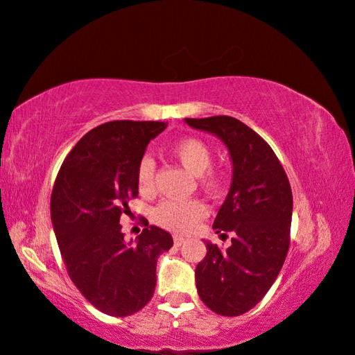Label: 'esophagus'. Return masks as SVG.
Wrapping results in <instances>:
<instances>
[{"label": "esophagus", "mask_w": 355, "mask_h": 355, "mask_svg": "<svg viewBox=\"0 0 355 355\" xmlns=\"http://www.w3.org/2000/svg\"><path fill=\"white\" fill-rule=\"evenodd\" d=\"M184 243V238L183 236H178V235H173V244H175V248H180Z\"/></svg>", "instance_id": "1"}]
</instances>
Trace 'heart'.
I'll use <instances>...</instances> for the list:
<instances>
[{
	"mask_svg": "<svg viewBox=\"0 0 355 355\" xmlns=\"http://www.w3.org/2000/svg\"><path fill=\"white\" fill-rule=\"evenodd\" d=\"M171 153L186 171L197 175V182L203 189L216 194L225 182V173L220 167L211 166L213 152L208 144L199 137H182L171 146ZM136 184L141 196L155 194V163L152 158L141 159L136 171ZM205 203L191 200H163L153 209V220L159 227L171 232L183 233L191 230L197 222L205 218Z\"/></svg>",
	"mask_w": 355,
	"mask_h": 355,
	"instance_id": "1",
	"label": "heart"
}]
</instances>
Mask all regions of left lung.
<instances>
[{
	"label": "left lung",
	"instance_id": "obj_1",
	"mask_svg": "<svg viewBox=\"0 0 355 355\" xmlns=\"http://www.w3.org/2000/svg\"><path fill=\"white\" fill-rule=\"evenodd\" d=\"M192 128L208 131L225 144L233 163V182L213 228L232 245L207 243V255L196 268L203 304L222 316L254 309L277 279L290 248L291 186L274 150L235 117L186 119Z\"/></svg>",
	"mask_w": 355,
	"mask_h": 355
}]
</instances>
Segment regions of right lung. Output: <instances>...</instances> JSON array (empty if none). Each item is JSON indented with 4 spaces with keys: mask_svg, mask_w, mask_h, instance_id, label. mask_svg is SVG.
<instances>
[{
    "mask_svg": "<svg viewBox=\"0 0 355 355\" xmlns=\"http://www.w3.org/2000/svg\"><path fill=\"white\" fill-rule=\"evenodd\" d=\"M164 122L112 120L84 135L58 172L51 222L69 277L95 309L130 316L146 307L156 285V260L169 250V232L148 225L125 243L120 218L139 191L136 171Z\"/></svg>",
    "mask_w": 355,
    "mask_h": 355,
    "instance_id": "1",
    "label": "right lung"
}]
</instances>
